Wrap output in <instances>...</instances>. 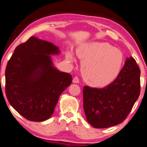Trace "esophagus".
<instances>
[{"label": "esophagus", "instance_id": "1", "mask_svg": "<svg viewBox=\"0 0 147 147\" xmlns=\"http://www.w3.org/2000/svg\"><path fill=\"white\" fill-rule=\"evenodd\" d=\"M73 82L75 83V84H78V83L80 82V80H79V78L78 77H75L73 80Z\"/></svg>", "mask_w": 147, "mask_h": 147}]
</instances>
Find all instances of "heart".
Segmentation results:
<instances>
[{
	"mask_svg": "<svg viewBox=\"0 0 147 147\" xmlns=\"http://www.w3.org/2000/svg\"><path fill=\"white\" fill-rule=\"evenodd\" d=\"M77 54L83 63L84 80L93 86H105L114 81L124 61L121 50L103 42L83 44L78 48ZM67 59L70 62L74 61L71 52L67 53Z\"/></svg>",
	"mask_w": 147,
	"mask_h": 147,
	"instance_id": "1",
	"label": "heart"
}]
</instances>
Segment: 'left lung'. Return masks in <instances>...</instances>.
<instances>
[{"label":"left lung","instance_id":"1","mask_svg":"<svg viewBox=\"0 0 147 147\" xmlns=\"http://www.w3.org/2000/svg\"><path fill=\"white\" fill-rule=\"evenodd\" d=\"M140 74L135 59L130 57L117 78L107 86L99 89L84 86V109L89 124L103 129L122 123L139 98Z\"/></svg>","mask_w":147,"mask_h":147}]
</instances>
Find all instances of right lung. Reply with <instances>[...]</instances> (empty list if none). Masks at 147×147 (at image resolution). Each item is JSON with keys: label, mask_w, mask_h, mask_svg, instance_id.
I'll return each mask as SVG.
<instances>
[{"label": "right lung", "mask_w": 147, "mask_h": 147, "mask_svg": "<svg viewBox=\"0 0 147 147\" xmlns=\"http://www.w3.org/2000/svg\"><path fill=\"white\" fill-rule=\"evenodd\" d=\"M58 54L59 48L52 43L32 36L17 46L8 61L6 97L12 107L28 120L48 119L61 93L71 84L69 74L53 66L50 55Z\"/></svg>", "instance_id": "obj_1"}]
</instances>
